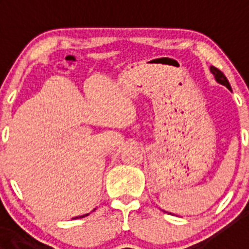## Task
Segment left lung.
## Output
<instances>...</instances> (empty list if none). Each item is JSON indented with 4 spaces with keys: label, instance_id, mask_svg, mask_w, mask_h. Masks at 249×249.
<instances>
[{
    "label": "left lung",
    "instance_id": "left-lung-1",
    "mask_svg": "<svg viewBox=\"0 0 249 249\" xmlns=\"http://www.w3.org/2000/svg\"><path fill=\"white\" fill-rule=\"evenodd\" d=\"M211 72H212V73L214 74V78H215V81H217V82L221 83V85H223V86H226V87H227L228 89H231L230 82H228L227 77H226L223 74V72L219 71L218 68L213 67V66H212V67H211Z\"/></svg>",
    "mask_w": 249,
    "mask_h": 249
}]
</instances>
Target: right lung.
<instances>
[{"label":"right lung","mask_w":249,"mask_h":249,"mask_svg":"<svg viewBox=\"0 0 249 249\" xmlns=\"http://www.w3.org/2000/svg\"><path fill=\"white\" fill-rule=\"evenodd\" d=\"M86 215H89V214H85V215H80V217H76V218H83V217H86Z\"/></svg>","instance_id":"right-lung-1"}]
</instances>
